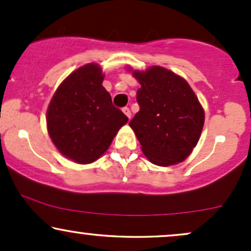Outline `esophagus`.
I'll return each instance as SVG.
<instances>
[{
  "instance_id": "obj_1",
  "label": "esophagus",
  "mask_w": 251,
  "mask_h": 251,
  "mask_svg": "<svg viewBox=\"0 0 251 251\" xmlns=\"http://www.w3.org/2000/svg\"><path fill=\"white\" fill-rule=\"evenodd\" d=\"M123 112L126 114V117H127L128 119H129V118H131V111H129L128 107H124L123 108Z\"/></svg>"
}]
</instances>
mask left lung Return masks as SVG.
<instances>
[{"label": "left lung", "mask_w": 251, "mask_h": 251, "mask_svg": "<svg viewBox=\"0 0 251 251\" xmlns=\"http://www.w3.org/2000/svg\"><path fill=\"white\" fill-rule=\"evenodd\" d=\"M139 81V112L129 126L151 163L170 166L183 162L200 140L204 111L183 77L159 66L134 71Z\"/></svg>", "instance_id": "1"}]
</instances>
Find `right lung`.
Listing matches in <instances>:
<instances>
[{
    "instance_id": "1",
    "label": "right lung",
    "mask_w": 251,
    "mask_h": 251,
    "mask_svg": "<svg viewBox=\"0 0 251 251\" xmlns=\"http://www.w3.org/2000/svg\"><path fill=\"white\" fill-rule=\"evenodd\" d=\"M96 63L77 68L63 80L47 109L51 142L65 157L89 164L106 152L128 118L114 107Z\"/></svg>"
}]
</instances>
